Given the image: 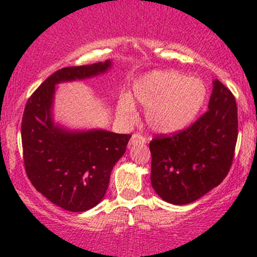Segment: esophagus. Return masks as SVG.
Masks as SVG:
<instances>
[{
  "label": "esophagus",
  "instance_id": "34e87169",
  "mask_svg": "<svg viewBox=\"0 0 257 257\" xmlns=\"http://www.w3.org/2000/svg\"><path fill=\"white\" fill-rule=\"evenodd\" d=\"M146 143V139L140 134H133L129 141V146H135V145H144Z\"/></svg>",
  "mask_w": 257,
  "mask_h": 257
}]
</instances>
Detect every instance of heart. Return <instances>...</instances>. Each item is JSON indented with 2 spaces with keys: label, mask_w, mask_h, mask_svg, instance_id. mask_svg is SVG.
<instances>
[{
  "label": "heart",
  "mask_w": 257,
  "mask_h": 257,
  "mask_svg": "<svg viewBox=\"0 0 257 257\" xmlns=\"http://www.w3.org/2000/svg\"><path fill=\"white\" fill-rule=\"evenodd\" d=\"M133 98L146 107L145 120L151 131L173 134L184 131L196 119L204 105L206 88L196 77L161 70L138 78L133 85ZM117 112L124 122L135 118L137 110L131 96H120Z\"/></svg>",
  "instance_id": "b5f03b06"
}]
</instances>
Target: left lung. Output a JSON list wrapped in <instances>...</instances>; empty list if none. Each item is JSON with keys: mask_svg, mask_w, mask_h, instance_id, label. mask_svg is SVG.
Listing matches in <instances>:
<instances>
[{"mask_svg": "<svg viewBox=\"0 0 257 257\" xmlns=\"http://www.w3.org/2000/svg\"><path fill=\"white\" fill-rule=\"evenodd\" d=\"M209 110L186 131L156 137L150 143L151 184L170 204L199 199L226 178L238 137L235 99L219 79L213 81Z\"/></svg>", "mask_w": 257, "mask_h": 257, "instance_id": "1", "label": "left lung"}]
</instances>
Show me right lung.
I'll use <instances>...</instances> for the list:
<instances>
[{
  "instance_id": "1",
  "label": "right lung",
  "mask_w": 257,
  "mask_h": 257,
  "mask_svg": "<svg viewBox=\"0 0 257 257\" xmlns=\"http://www.w3.org/2000/svg\"><path fill=\"white\" fill-rule=\"evenodd\" d=\"M111 66L112 61L106 60L58 70L29 98L23 114L22 143L29 180L47 199L73 213L101 202L112 168L124 155L132 135L104 129L70 131L55 124V87L102 75Z\"/></svg>"
}]
</instances>
